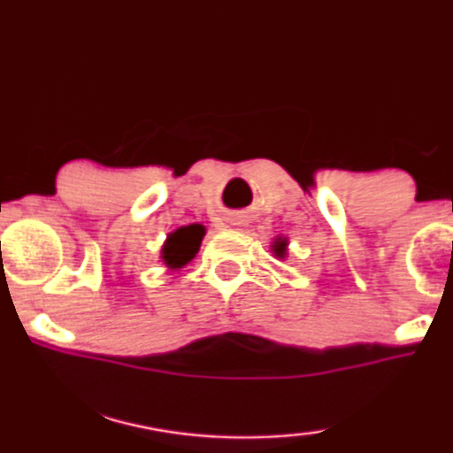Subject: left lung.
Masks as SVG:
<instances>
[{"mask_svg": "<svg viewBox=\"0 0 453 453\" xmlns=\"http://www.w3.org/2000/svg\"><path fill=\"white\" fill-rule=\"evenodd\" d=\"M283 251H285V248H283V245H279V248H277V254H280V256H283Z\"/></svg>", "mask_w": 453, "mask_h": 453, "instance_id": "1", "label": "left lung"}]
</instances>
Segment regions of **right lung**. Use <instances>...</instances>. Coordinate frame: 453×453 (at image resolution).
I'll return each instance as SVG.
<instances>
[{
  "mask_svg": "<svg viewBox=\"0 0 453 453\" xmlns=\"http://www.w3.org/2000/svg\"><path fill=\"white\" fill-rule=\"evenodd\" d=\"M205 228L202 225H189L176 228L170 233L162 250V260L168 264L170 268H180L197 254L199 243H202Z\"/></svg>",
  "mask_w": 453,
  "mask_h": 453,
  "instance_id": "add662e5",
  "label": "right lung"
}]
</instances>
